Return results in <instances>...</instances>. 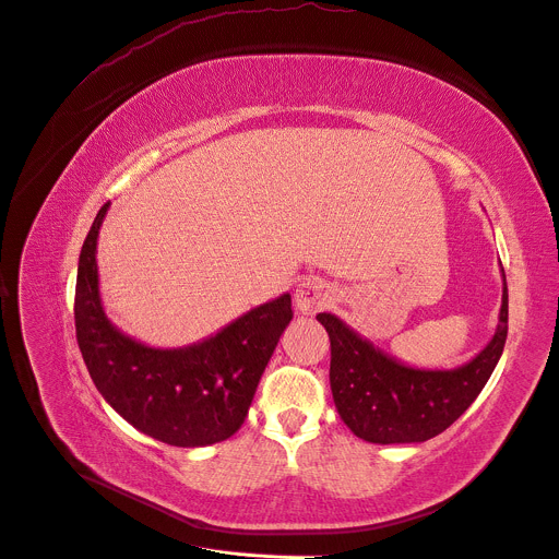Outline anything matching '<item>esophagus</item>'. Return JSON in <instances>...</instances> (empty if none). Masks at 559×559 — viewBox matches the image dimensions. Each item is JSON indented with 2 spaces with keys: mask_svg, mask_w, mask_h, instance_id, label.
<instances>
[{
  "mask_svg": "<svg viewBox=\"0 0 559 559\" xmlns=\"http://www.w3.org/2000/svg\"><path fill=\"white\" fill-rule=\"evenodd\" d=\"M333 304V287L324 278H306L299 283L295 306L304 314H314L319 310H326Z\"/></svg>",
  "mask_w": 559,
  "mask_h": 559,
  "instance_id": "esophagus-1",
  "label": "esophagus"
}]
</instances>
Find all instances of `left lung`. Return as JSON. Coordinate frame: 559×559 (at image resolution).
<instances>
[{"label":"left lung","mask_w":559,"mask_h":559,"mask_svg":"<svg viewBox=\"0 0 559 559\" xmlns=\"http://www.w3.org/2000/svg\"><path fill=\"white\" fill-rule=\"evenodd\" d=\"M317 319L331 340V390L342 421L371 444H413L444 432L476 401L508 340V283L493 337L455 369H417L373 346L331 312Z\"/></svg>","instance_id":"obj_1"}]
</instances>
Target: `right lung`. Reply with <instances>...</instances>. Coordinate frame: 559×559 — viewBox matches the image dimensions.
I'll return each instance as SVG.
<instances>
[{"instance_id":"obj_1","label":"right lung","mask_w":559,"mask_h":559,"mask_svg":"<svg viewBox=\"0 0 559 559\" xmlns=\"http://www.w3.org/2000/svg\"><path fill=\"white\" fill-rule=\"evenodd\" d=\"M104 203L81 247L74 326L83 362L106 403L133 428L169 447H209L245 424L260 376L292 321L281 295L183 348L146 346L112 326L99 297L97 238Z\"/></svg>"}]
</instances>
